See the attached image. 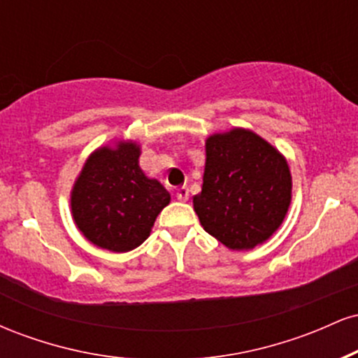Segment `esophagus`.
Here are the masks:
<instances>
[{
    "mask_svg": "<svg viewBox=\"0 0 358 358\" xmlns=\"http://www.w3.org/2000/svg\"><path fill=\"white\" fill-rule=\"evenodd\" d=\"M176 199H178L180 202H187V200H188V188L187 187L176 188Z\"/></svg>",
    "mask_w": 358,
    "mask_h": 358,
    "instance_id": "esophagus-1",
    "label": "esophagus"
}]
</instances>
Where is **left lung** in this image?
<instances>
[{
    "label": "left lung",
    "mask_w": 358,
    "mask_h": 358,
    "mask_svg": "<svg viewBox=\"0 0 358 358\" xmlns=\"http://www.w3.org/2000/svg\"><path fill=\"white\" fill-rule=\"evenodd\" d=\"M202 192L193 208L205 232L229 249H252L273 236L291 202L286 159L252 131L213 134L205 145Z\"/></svg>",
    "instance_id": "8db88e82"
}]
</instances>
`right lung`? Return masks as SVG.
Listing matches in <instances>:
<instances>
[{"instance_id":"right-lung-1","label":"right lung","mask_w":358,"mask_h":358,"mask_svg":"<svg viewBox=\"0 0 358 358\" xmlns=\"http://www.w3.org/2000/svg\"><path fill=\"white\" fill-rule=\"evenodd\" d=\"M136 143H119L90 155L72 190L77 227L92 244L113 252L136 249L150 236L170 193L138 165Z\"/></svg>"}]
</instances>
